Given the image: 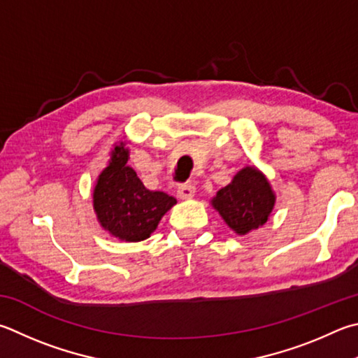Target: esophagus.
Instances as JSON below:
<instances>
[{
	"mask_svg": "<svg viewBox=\"0 0 358 358\" xmlns=\"http://www.w3.org/2000/svg\"><path fill=\"white\" fill-rule=\"evenodd\" d=\"M194 192H196V187H194L192 183H181V185H178L177 196H178L181 200L191 199V197L194 196Z\"/></svg>",
	"mask_w": 358,
	"mask_h": 358,
	"instance_id": "1",
	"label": "esophagus"
}]
</instances>
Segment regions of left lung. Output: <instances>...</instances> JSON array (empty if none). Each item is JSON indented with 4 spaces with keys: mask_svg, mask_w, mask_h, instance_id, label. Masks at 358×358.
Listing matches in <instances>:
<instances>
[{
    "mask_svg": "<svg viewBox=\"0 0 358 358\" xmlns=\"http://www.w3.org/2000/svg\"><path fill=\"white\" fill-rule=\"evenodd\" d=\"M274 201V192L264 175L255 167H245L216 194L213 206L231 230L245 235L268 220Z\"/></svg>",
    "mask_w": 358,
    "mask_h": 358,
    "instance_id": "obj_1",
    "label": "left lung"
}]
</instances>
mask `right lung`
I'll use <instances>...</instances> for the list:
<instances>
[{
	"label": "right lung",
	"instance_id": "obj_1",
	"mask_svg": "<svg viewBox=\"0 0 358 358\" xmlns=\"http://www.w3.org/2000/svg\"><path fill=\"white\" fill-rule=\"evenodd\" d=\"M120 142L109 166L101 172L94 191V208L100 224L122 241L147 239L157 230L161 217L177 203L172 196L148 191L131 167L128 150Z\"/></svg>",
	"mask_w": 358,
	"mask_h": 358
}]
</instances>
